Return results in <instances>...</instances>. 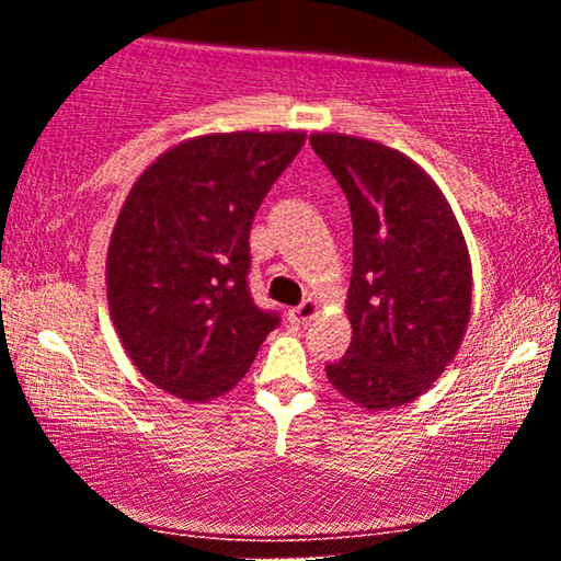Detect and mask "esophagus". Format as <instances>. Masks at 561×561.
<instances>
[{
    "mask_svg": "<svg viewBox=\"0 0 561 561\" xmlns=\"http://www.w3.org/2000/svg\"><path fill=\"white\" fill-rule=\"evenodd\" d=\"M319 308H321V306H319L317 300L308 298V300H302L300 306L289 308V311H287V319L293 321V324H308V321H311V319H317Z\"/></svg>",
    "mask_w": 561,
    "mask_h": 561,
    "instance_id": "esophagus-1",
    "label": "esophagus"
}]
</instances>
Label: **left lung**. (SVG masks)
Here are the masks:
<instances>
[{"label": "left lung", "mask_w": 561, "mask_h": 561, "mask_svg": "<svg viewBox=\"0 0 561 561\" xmlns=\"http://www.w3.org/2000/svg\"><path fill=\"white\" fill-rule=\"evenodd\" d=\"M353 221L345 311L351 345L327 377L366 411L405 405L459 353L472 313V261L446 195L420 163L379 141L311 134Z\"/></svg>", "instance_id": "left-lung-1"}]
</instances>
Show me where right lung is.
I'll list each match as a JSON object with an SVG mask.
<instances>
[{
    "label": "right lung",
    "mask_w": 561,
    "mask_h": 561,
    "mask_svg": "<svg viewBox=\"0 0 561 561\" xmlns=\"http://www.w3.org/2000/svg\"><path fill=\"white\" fill-rule=\"evenodd\" d=\"M302 145V131L203 134L128 190L107 244V306L126 356L169 396L208 403L229 392L279 324L248 293V240Z\"/></svg>",
    "instance_id": "obj_1"
}]
</instances>
